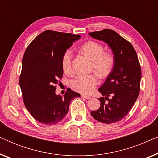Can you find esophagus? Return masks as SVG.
<instances>
[{
	"mask_svg": "<svg viewBox=\"0 0 158 158\" xmlns=\"http://www.w3.org/2000/svg\"><path fill=\"white\" fill-rule=\"evenodd\" d=\"M81 97L82 98H86V99H89L90 98V96H86V95H81Z\"/></svg>",
	"mask_w": 158,
	"mask_h": 158,
	"instance_id": "34e87169",
	"label": "esophagus"
}]
</instances>
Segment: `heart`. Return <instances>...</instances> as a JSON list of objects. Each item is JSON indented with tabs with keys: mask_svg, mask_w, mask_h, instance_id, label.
<instances>
[{
	"mask_svg": "<svg viewBox=\"0 0 158 158\" xmlns=\"http://www.w3.org/2000/svg\"><path fill=\"white\" fill-rule=\"evenodd\" d=\"M81 51L92 60L91 68L99 76L105 77L113 70L115 59L111 53L104 52V48L100 43L89 41L82 45ZM73 52L70 49H67L62 57V68L66 74L72 73ZM98 84L96 75H80L75 77L70 81V87L75 91L88 94L91 93Z\"/></svg>",
	"mask_w": 158,
	"mask_h": 158,
	"instance_id": "1",
	"label": "heart"
}]
</instances>
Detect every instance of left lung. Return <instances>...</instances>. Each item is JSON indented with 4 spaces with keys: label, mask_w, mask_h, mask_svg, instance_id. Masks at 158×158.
<instances>
[{
    "label": "left lung",
    "mask_w": 158,
    "mask_h": 158,
    "mask_svg": "<svg viewBox=\"0 0 158 158\" xmlns=\"http://www.w3.org/2000/svg\"><path fill=\"white\" fill-rule=\"evenodd\" d=\"M88 34L107 43L115 59L113 70L98 89L103 96L99 98L101 106L90 114L105 124L119 122L130 111L139 94L142 72L137 52L130 42L114 30L106 29Z\"/></svg>",
    "instance_id": "1"
}]
</instances>
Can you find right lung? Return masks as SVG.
I'll return each instance as SVG.
<instances>
[{
    "label": "right lung",
    "mask_w": 158,
    "mask_h": 158,
    "mask_svg": "<svg viewBox=\"0 0 158 158\" xmlns=\"http://www.w3.org/2000/svg\"><path fill=\"white\" fill-rule=\"evenodd\" d=\"M80 38L77 34L46 30L26 49L19 85L26 108L41 124L53 125L61 122L71 101L81 97L70 89L63 97L55 94L63 75L62 55Z\"/></svg>",
    "instance_id": "add662e5"
}]
</instances>
